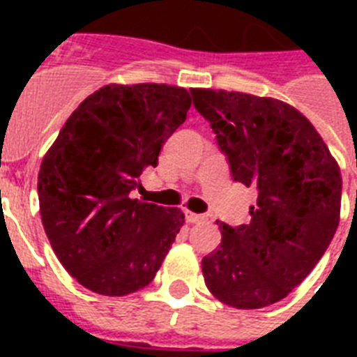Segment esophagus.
<instances>
[{
	"instance_id": "34e87169",
	"label": "esophagus",
	"mask_w": 357,
	"mask_h": 357,
	"mask_svg": "<svg viewBox=\"0 0 357 357\" xmlns=\"http://www.w3.org/2000/svg\"><path fill=\"white\" fill-rule=\"evenodd\" d=\"M185 218H187V222L189 224H198V222H202V220H206V217H204V215H198V213H192V211L185 213Z\"/></svg>"
}]
</instances>
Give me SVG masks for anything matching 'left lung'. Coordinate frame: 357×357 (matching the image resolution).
Listing matches in <instances>:
<instances>
[{"instance_id":"8db88e82","label":"left lung","mask_w":357,"mask_h":357,"mask_svg":"<svg viewBox=\"0 0 357 357\" xmlns=\"http://www.w3.org/2000/svg\"><path fill=\"white\" fill-rule=\"evenodd\" d=\"M235 181L259 190L252 220L218 222L222 243L202 259L222 304L259 310L285 298L313 271L339 226L341 168L313 123L276 98L192 89Z\"/></svg>"}]
</instances>
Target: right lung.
<instances>
[{"mask_svg":"<svg viewBox=\"0 0 357 357\" xmlns=\"http://www.w3.org/2000/svg\"><path fill=\"white\" fill-rule=\"evenodd\" d=\"M190 103L183 86L109 83L79 103L42 159V226L61 265L92 293L144 289L185 224L178 207L129 192L157 167Z\"/></svg>","mask_w":357,"mask_h":357,"instance_id":"right-lung-1","label":"right lung"}]
</instances>
